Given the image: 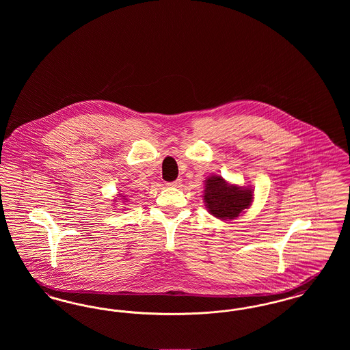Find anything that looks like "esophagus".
<instances>
[{"label": "esophagus", "instance_id": "esophagus-1", "mask_svg": "<svg viewBox=\"0 0 350 350\" xmlns=\"http://www.w3.org/2000/svg\"><path fill=\"white\" fill-rule=\"evenodd\" d=\"M181 181H183V180H180V178H178V180L173 181V183H167V186H170V187H177V186H180V185H181Z\"/></svg>", "mask_w": 350, "mask_h": 350}]
</instances>
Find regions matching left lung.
Listing matches in <instances>:
<instances>
[{
  "label": "left lung",
  "instance_id": "left-lung-1",
  "mask_svg": "<svg viewBox=\"0 0 350 350\" xmlns=\"http://www.w3.org/2000/svg\"><path fill=\"white\" fill-rule=\"evenodd\" d=\"M203 200L210 214L221 220H232L248 208L253 200L250 187L228 185L220 176H211L204 181Z\"/></svg>",
  "mask_w": 350,
  "mask_h": 350
}]
</instances>
